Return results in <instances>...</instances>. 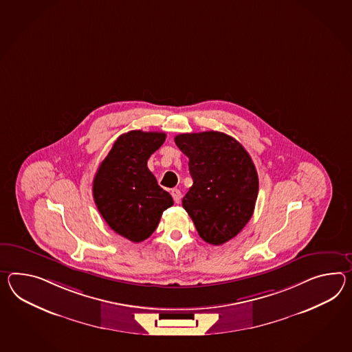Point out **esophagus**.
Returning <instances> with one entry per match:
<instances>
[{
  "label": "esophagus",
  "mask_w": 352,
  "mask_h": 352,
  "mask_svg": "<svg viewBox=\"0 0 352 352\" xmlns=\"http://www.w3.org/2000/svg\"><path fill=\"white\" fill-rule=\"evenodd\" d=\"M170 193H172L174 202H175V204H179L180 199H182V192H180L179 189H172V192H170Z\"/></svg>",
  "instance_id": "34e87169"
}]
</instances>
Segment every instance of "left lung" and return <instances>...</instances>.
I'll list each match as a JSON object with an SVG mask.
<instances>
[{"label": "left lung", "instance_id": "1", "mask_svg": "<svg viewBox=\"0 0 352 352\" xmlns=\"http://www.w3.org/2000/svg\"><path fill=\"white\" fill-rule=\"evenodd\" d=\"M189 159L193 186L182 205L202 239L221 245L247 225L256 206L258 175L245 148L223 132L180 133L174 138Z\"/></svg>", "mask_w": 352, "mask_h": 352}]
</instances>
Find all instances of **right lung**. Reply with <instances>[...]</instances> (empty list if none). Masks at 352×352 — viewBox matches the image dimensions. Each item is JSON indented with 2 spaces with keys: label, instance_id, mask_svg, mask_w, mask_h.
Segmentation results:
<instances>
[{
  "label": "right lung",
  "instance_id": "add662e5",
  "mask_svg": "<svg viewBox=\"0 0 352 352\" xmlns=\"http://www.w3.org/2000/svg\"><path fill=\"white\" fill-rule=\"evenodd\" d=\"M165 138L164 132L140 129L120 135L95 174L93 196L99 212L112 230L133 243L147 239L174 204L147 168Z\"/></svg>",
  "mask_w": 352,
  "mask_h": 352
}]
</instances>
